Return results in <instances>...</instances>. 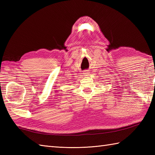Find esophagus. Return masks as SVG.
I'll list each match as a JSON object with an SVG mask.
<instances>
[{"instance_id": "obj_1", "label": "esophagus", "mask_w": 155, "mask_h": 155, "mask_svg": "<svg viewBox=\"0 0 155 155\" xmlns=\"http://www.w3.org/2000/svg\"><path fill=\"white\" fill-rule=\"evenodd\" d=\"M89 72H88V71H84L83 72V74H84V77H87V76H88L89 75Z\"/></svg>"}]
</instances>
